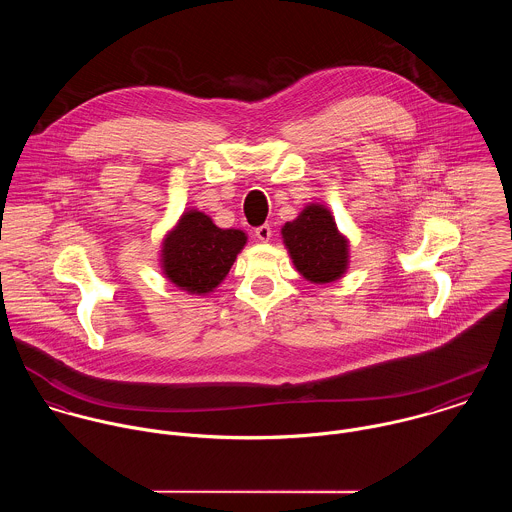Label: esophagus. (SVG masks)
<instances>
[{
	"instance_id": "esophagus-1",
	"label": "esophagus",
	"mask_w": 512,
	"mask_h": 512,
	"mask_svg": "<svg viewBox=\"0 0 512 512\" xmlns=\"http://www.w3.org/2000/svg\"><path fill=\"white\" fill-rule=\"evenodd\" d=\"M254 234H256V238H258V240L268 242V240L272 238V227H270V225H262V227H258V229L254 231Z\"/></svg>"
}]
</instances>
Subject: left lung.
<instances>
[{"label": "left lung", "instance_id": "obj_1", "mask_svg": "<svg viewBox=\"0 0 512 512\" xmlns=\"http://www.w3.org/2000/svg\"><path fill=\"white\" fill-rule=\"evenodd\" d=\"M281 238L295 270L311 283L342 278L350 266V240L340 233L330 209L309 203L281 227Z\"/></svg>", "mask_w": 512, "mask_h": 512}]
</instances>
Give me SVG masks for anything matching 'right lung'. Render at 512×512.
<instances>
[{
    "label": "right lung",
    "instance_id": "obj_1",
    "mask_svg": "<svg viewBox=\"0 0 512 512\" xmlns=\"http://www.w3.org/2000/svg\"><path fill=\"white\" fill-rule=\"evenodd\" d=\"M246 240L244 231L219 229L203 211L187 209L162 238V274L191 295H209L227 278Z\"/></svg>",
    "mask_w": 512,
    "mask_h": 512
}]
</instances>
